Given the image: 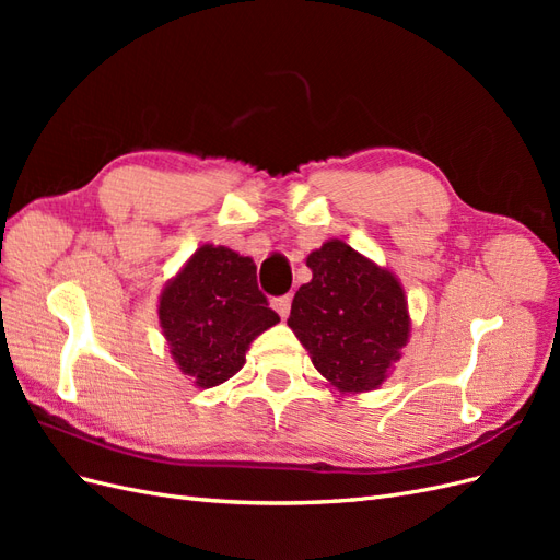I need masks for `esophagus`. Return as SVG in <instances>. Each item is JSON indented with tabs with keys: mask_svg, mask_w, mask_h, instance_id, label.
Listing matches in <instances>:
<instances>
[{
	"mask_svg": "<svg viewBox=\"0 0 560 560\" xmlns=\"http://www.w3.org/2000/svg\"><path fill=\"white\" fill-rule=\"evenodd\" d=\"M270 306H273V311H276L280 317H287V315H290V308H292V296H290V294L276 296L273 301H270Z\"/></svg>",
	"mask_w": 560,
	"mask_h": 560,
	"instance_id": "1",
	"label": "esophagus"
}]
</instances>
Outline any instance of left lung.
<instances>
[{
  "instance_id": "obj_1",
  "label": "left lung",
  "mask_w": 560,
  "mask_h": 560,
  "mask_svg": "<svg viewBox=\"0 0 560 560\" xmlns=\"http://www.w3.org/2000/svg\"><path fill=\"white\" fill-rule=\"evenodd\" d=\"M308 268L313 280L299 287L287 325L331 385L378 387L411 329L397 278L341 241L315 249Z\"/></svg>"
}]
</instances>
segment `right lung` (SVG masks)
<instances>
[{"mask_svg":"<svg viewBox=\"0 0 560 560\" xmlns=\"http://www.w3.org/2000/svg\"><path fill=\"white\" fill-rule=\"evenodd\" d=\"M163 334L186 376L200 387L229 381L249 343L280 322L257 284V266L229 247L202 245L165 287Z\"/></svg>","mask_w":560,"mask_h":560,"instance_id":"obj_1","label":"right lung"}]
</instances>
